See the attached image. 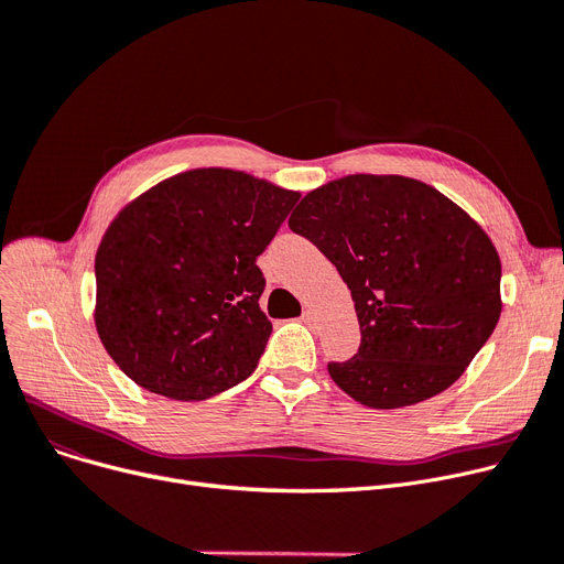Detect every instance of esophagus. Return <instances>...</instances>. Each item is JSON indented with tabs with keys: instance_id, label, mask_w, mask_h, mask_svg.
I'll list each match as a JSON object with an SVG mask.
<instances>
[{
	"instance_id": "1",
	"label": "esophagus",
	"mask_w": 564,
	"mask_h": 564,
	"mask_svg": "<svg viewBox=\"0 0 564 564\" xmlns=\"http://www.w3.org/2000/svg\"><path fill=\"white\" fill-rule=\"evenodd\" d=\"M303 323H305L307 327H316V316H314L312 310H305V312H303Z\"/></svg>"
}]
</instances>
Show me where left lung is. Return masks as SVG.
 <instances>
[{
    "mask_svg": "<svg viewBox=\"0 0 564 564\" xmlns=\"http://www.w3.org/2000/svg\"><path fill=\"white\" fill-rule=\"evenodd\" d=\"M348 284L359 350L327 373L373 410L416 405L467 371L499 323L501 259L444 193L403 175H346L289 218Z\"/></svg>",
    "mask_w": 564,
    "mask_h": 564,
    "instance_id": "left-lung-1",
    "label": "left lung"
}]
</instances>
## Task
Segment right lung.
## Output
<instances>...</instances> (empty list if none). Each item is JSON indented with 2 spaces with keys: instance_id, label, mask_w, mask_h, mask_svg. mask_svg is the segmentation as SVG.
<instances>
[{
  "instance_id": "obj_1",
  "label": "right lung",
  "mask_w": 564,
  "mask_h": 564,
  "mask_svg": "<svg viewBox=\"0 0 564 564\" xmlns=\"http://www.w3.org/2000/svg\"><path fill=\"white\" fill-rule=\"evenodd\" d=\"M301 193L231 169H193L124 205L95 254V327L120 371L173 401L239 384L271 337L267 250Z\"/></svg>"
}]
</instances>
